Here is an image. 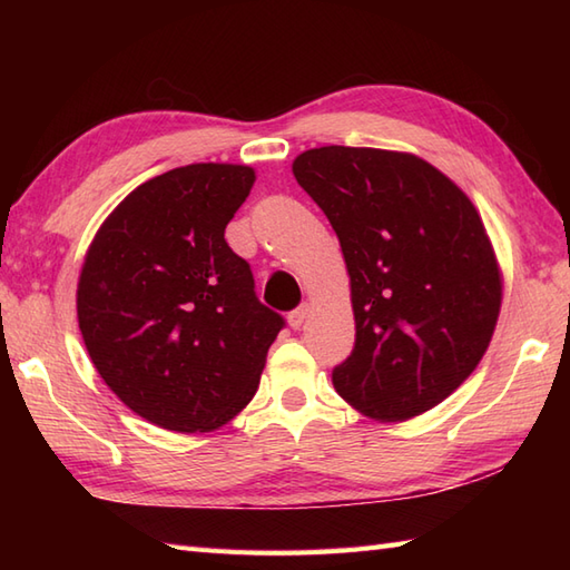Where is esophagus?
Masks as SVG:
<instances>
[{"label": "esophagus", "mask_w": 570, "mask_h": 570, "mask_svg": "<svg viewBox=\"0 0 570 570\" xmlns=\"http://www.w3.org/2000/svg\"><path fill=\"white\" fill-rule=\"evenodd\" d=\"M308 306H298L296 311H292V313H288V325H292V328L294 331H298L301 328V325H304V321L308 318Z\"/></svg>", "instance_id": "esophagus-1"}]
</instances>
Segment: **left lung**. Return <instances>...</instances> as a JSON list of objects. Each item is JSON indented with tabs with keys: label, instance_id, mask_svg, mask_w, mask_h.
<instances>
[{
	"label": "left lung",
	"instance_id": "obj_1",
	"mask_svg": "<svg viewBox=\"0 0 570 570\" xmlns=\"http://www.w3.org/2000/svg\"><path fill=\"white\" fill-rule=\"evenodd\" d=\"M292 171L328 217L350 276L355 347L333 370L345 402L402 423L463 384L492 341L502 272L475 205L416 154L321 147Z\"/></svg>",
	"mask_w": 570,
	"mask_h": 570
}]
</instances>
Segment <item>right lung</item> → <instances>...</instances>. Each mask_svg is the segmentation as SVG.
<instances>
[{"label": "right lung", "instance_id": "obj_1", "mask_svg": "<svg viewBox=\"0 0 570 570\" xmlns=\"http://www.w3.org/2000/svg\"><path fill=\"white\" fill-rule=\"evenodd\" d=\"M254 180L242 164L174 168L131 190L85 252L82 343L105 384L159 429L205 433L235 419L284 325L225 242Z\"/></svg>", "mask_w": 570, "mask_h": 570}]
</instances>
